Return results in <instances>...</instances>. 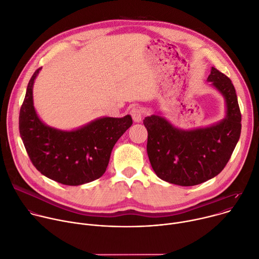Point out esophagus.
I'll return each instance as SVG.
<instances>
[{
    "label": "esophagus",
    "instance_id": "obj_1",
    "mask_svg": "<svg viewBox=\"0 0 259 259\" xmlns=\"http://www.w3.org/2000/svg\"><path fill=\"white\" fill-rule=\"evenodd\" d=\"M131 115H132V119L135 123H139L142 122L143 120V110L140 107L135 106L131 109Z\"/></svg>",
    "mask_w": 259,
    "mask_h": 259
}]
</instances>
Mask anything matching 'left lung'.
<instances>
[{"instance_id":"left-lung-1","label":"left lung","mask_w":259,"mask_h":259,"mask_svg":"<svg viewBox=\"0 0 259 259\" xmlns=\"http://www.w3.org/2000/svg\"><path fill=\"white\" fill-rule=\"evenodd\" d=\"M206 80L225 101L220 122L185 130L159 114L144 120L151 165L158 178L170 184L195 186L213 179L223 170L240 139L242 115L231 80L214 67Z\"/></svg>"}]
</instances>
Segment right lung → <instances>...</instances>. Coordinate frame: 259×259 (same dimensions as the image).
<instances>
[{
	"label": "right lung",
	"instance_id": "right-lung-1",
	"mask_svg": "<svg viewBox=\"0 0 259 259\" xmlns=\"http://www.w3.org/2000/svg\"><path fill=\"white\" fill-rule=\"evenodd\" d=\"M42 68L31 77L19 112V133L34 166L43 176L79 186L103 176L112 148L132 125V117H98L79 128L61 130L41 121L34 107L33 87Z\"/></svg>",
	"mask_w": 259,
	"mask_h": 259
}]
</instances>
